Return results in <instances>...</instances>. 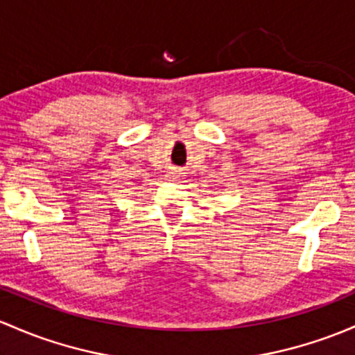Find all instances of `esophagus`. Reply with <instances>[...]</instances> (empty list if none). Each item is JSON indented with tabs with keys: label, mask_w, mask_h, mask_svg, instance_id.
<instances>
[{
	"label": "esophagus",
	"mask_w": 355,
	"mask_h": 355,
	"mask_svg": "<svg viewBox=\"0 0 355 355\" xmlns=\"http://www.w3.org/2000/svg\"><path fill=\"white\" fill-rule=\"evenodd\" d=\"M168 177H170L171 180H178V178H180V173H178L177 170H171V171H170V175H168Z\"/></svg>",
	"instance_id": "obj_1"
}]
</instances>
